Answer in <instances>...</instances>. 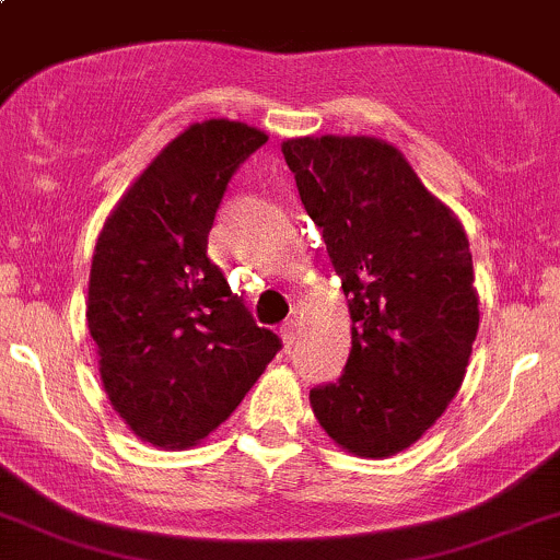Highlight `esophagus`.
Returning <instances> with one entry per match:
<instances>
[{
  "mask_svg": "<svg viewBox=\"0 0 560 560\" xmlns=\"http://www.w3.org/2000/svg\"><path fill=\"white\" fill-rule=\"evenodd\" d=\"M281 340H284V346L290 348L294 340H298V322H294V318H287L284 324H281Z\"/></svg>",
  "mask_w": 560,
  "mask_h": 560,
  "instance_id": "obj_1",
  "label": "esophagus"
}]
</instances>
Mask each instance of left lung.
<instances>
[{
    "instance_id": "left-lung-1",
    "label": "left lung",
    "mask_w": 560,
    "mask_h": 560,
    "mask_svg": "<svg viewBox=\"0 0 560 560\" xmlns=\"http://www.w3.org/2000/svg\"><path fill=\"white\" fill-rule=\"evenodd\" d=\"M281 153L353 322L346 372L311 390V409L340 450L393 457L444 415L468 372L481 318L468 233L388 140L305 135Z\"/></svg>"
}]
</instances>
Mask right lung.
I'll list each match as a JSON object with an SVG mask.
<instances>
[{"instance_id":"right-lung-1","label":"right lung","mask_w":560,"mask_h":560,"mask_svg":"<svg viewBox=\"0 0 560 560\" xmlns=\"http://www.w3.org/2000/svg\"><path fill=\"white\" fill-rule=\"evenodd\" d=\"M266 140L244 121H194L135 177L97 233L88 327L101 383L151 446L201 444L281 348L207 257L231 175Z\"/></svg>"}]
</instances>
